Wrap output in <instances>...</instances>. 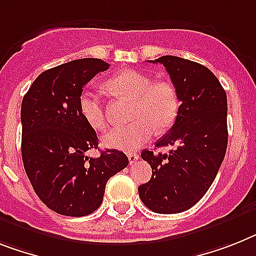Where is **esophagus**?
I'll list each match as a JSON object with an SVG mask.
<instances>
[{"instance_id": "esophagus-1", "label": "esophagus", "mask_w": 256, "mask_h": 256, "mask_svg": "<svg viewBox=\"0 0 256 256\" xmlns=\"http://www.w3.org/2000/svg\"><path fill=\"white\" fill-rule=\"evenodd\" d=\"M138 158H140V156H138L137 153H128V160H130V164H134V162H136Z\"/></svg>"}]
</instances>
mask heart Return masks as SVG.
<instances>
[{
    "label": "heart",
    "mask_w": 256,
    "mask_h": 256,
    "mask_svg": "<svg viewBox=\"0 0 256 256\" xmlns=\"http://www.w3.org/2000/svg\"><path fill=\"white\" fill-rule=\"evenodd\" d=\"M107 88L115 94L133 100L132 124L114 128L103 136L106 146L133 152L150 140L154 130L164 132L176 120L179 95L168 81H154L137 70H124L108 78ZM80 112L88 126L96 130L107 126L102 99L95 92L84 90L78 99Z\"/></svg>",
    "instance_id": "1"
}]
</instances>
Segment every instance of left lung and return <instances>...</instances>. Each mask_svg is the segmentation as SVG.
Instances as JSON below:
<instances>
[{
	"label": "left lung",
	"mask_w": 256,
	"mask_h": 256,
	"mask_svg": "<svg viewBox=\"0 0 256 256\" xmlns=\"http://www.w3.org/2000/svg\"><path fill=\"white\" fill-rule=\"evenodd\" d=\"M152 62L166 68L180 106L174 126L156 142L174 149L141 152L152 178L138 187V195L153 212L172 214L195 206L216 178L228 146V99L216 76L199 62L176 56Z\"/></svg>",
	"instance_id": "obj_1"
}]
</instances>
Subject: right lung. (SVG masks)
<instances>
[{
	"mask_svg": "<svg viewBox=\"0 0 256 256\" xmlns=\"http://www.w3.org/2000/svg\"><path fill=\"white\" fill-rule=\"evenodd\" d=\"M108 62L80 58L43 72L23 96L22 160L34 191L62 216L90 214L103 202L111 176L128 166L123 152L107 149L98 158V137L80 112L84 86Z\"/></svg>",
	"mask_w": 256,
	"mask_h": 256,
	"instance_id": "obj_1",
	"label": "right lung"
}]
</instances>
